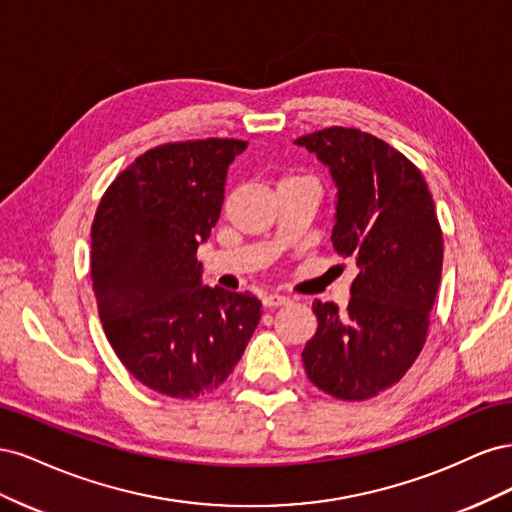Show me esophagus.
<instances>
[{"label":"esophagus","mask_w":512,"mask_h":512,"mask_svg":"<svg viewBox=\"0 0 512 512\" xmlns=\"http://www.w3.org/2000/svg\"><path fill=\"white\" fill-rule=\"evenodd\" d=\"M288 303V297H284V294H277V292H271V294H265L262 297V305L265 307H280V305H286Z\"/></svg>","instance_id":"esophagus-1"}]
</instances>
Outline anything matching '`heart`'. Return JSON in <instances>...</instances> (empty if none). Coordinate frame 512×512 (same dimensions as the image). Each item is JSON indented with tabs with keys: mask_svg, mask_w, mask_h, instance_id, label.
<instances>
[{
	"mask_svg": "<svg viewBox=\"0 0 512 512\" xmlns=\"http://www.w3.org/2000/svg\"><path fill=\"white\" fill-rule=\"evenodd\" d=\"M284 179H297V177H294V175H288V177H284Z\"/></svg>",
	"mask_w": 512,
	"mask_h": 512,
	"instance_id": "1",
	"label": "heart"
}]
</instances>
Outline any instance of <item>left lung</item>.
I'll return each instance as SVG.
<instances>
[{"mask_svg": "<svg viewBox=\"0 0 512 512\" xmlns=\"http://www.w3.org/2000/svg\"><path fill=\"white\" fill-rule=\"evenodd\" d=\"M294 143L331 168L333 247L359 269L346 314L312 305L318 329L303 365L320 391L365 401L404 378L425 346L444 258L436 205L421 170L374 134L333 126Z\"/></svg>", "mask_w": 512, "mask_h": 512, "instance_id": "1", "label": "left lung"}]
</instances>
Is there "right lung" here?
Here are the masks:
<instances>
[{
  "label": "right lung",
  "instance_id": "1",
  "mask_svg": "<svg viewBox=\"0 0 512 512\" xmlns=\"http://www.w3.org/2000/svg\"><path fill=\"white\" fill-rule=\"evenodd\" d=\"M247 143L158 145L108 185L91 224V282L108 344L147 389L196 399L232 374L260 320L252 292L200 284L228 164Z\"/></svg>",
  "mask_w": 512,
  "mask_h": 512
}]
</instances>
